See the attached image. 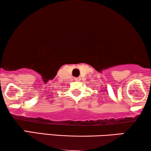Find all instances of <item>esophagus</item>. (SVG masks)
<instances>
[{
	"mask_svg": "<svg viewBox=\"0 0 151 151\" xmlns=\"http://www.w3.org/2000/svg\"><path fill=\"white\" fill-rule=\"evenodd\" d=\"M81 80V79H80V77L75 78V80H76V81H79V80Z\"/></svg>",
	"mask_w": 151,
	"mask_h": 151,
	"instance_id": "34e87169",
	"label": "esophagus"
}]
</instances>
